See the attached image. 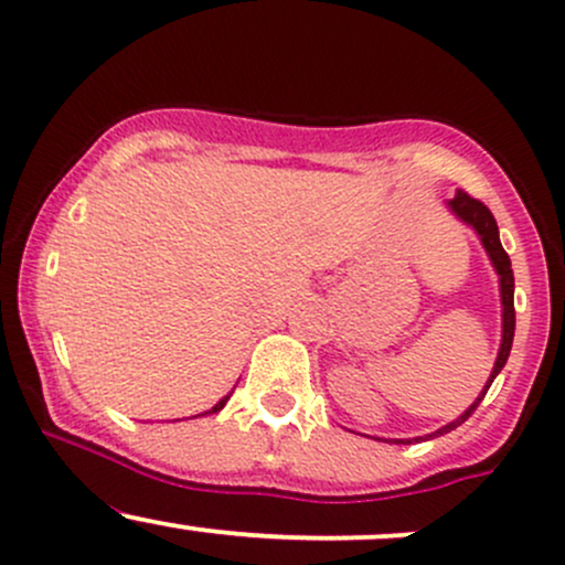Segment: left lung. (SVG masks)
Here are the masks:
<instances>
[{"mask_svg": "<svg viewBox=\"0 0 565 565\" xmlns=\"http://www.w3.org/2000/svg\"><path fill=\"white\" fill-rule=\"evenodd\" d=\"M450 209H454L456 216H461L467 225H472L477 235H480L482 246H486L488 257H491L495 273H499V281H501V306H504V332H501V349H499V356H495V364H493V373H491V381H488L486 392L475 399V405L469 407L467 413L461 415V418H456L454 424L443 426V429H437L429 437H439V434H448L454 431L456 426H461L463 420L469 418L477 411V405L482 402V396L488 394V388H491L493 377L501 373V367L507 364V359H510V349H512V338H514V276H512V263H510V254L504 252V246H501L499 241V225H495L491 209L486 206L482 201H477V198L469 195V192L463 190H456V198L448 203ZM420 439V437H418ZM411 443V439H407Z\"/></svg>", "mask_w": 565, "mask_h": 565, "instance_id": "1", "label": "left lung"}]
</instances>
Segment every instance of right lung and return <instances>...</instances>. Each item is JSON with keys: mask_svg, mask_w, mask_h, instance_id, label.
Wrapping results in <instances>:
<instances>
[{"mask_svg": "<svg viewBox=\"0 0 565 565\" xmlns=\"http://www.w3.org/2000/svg\"><path fill=\"white\" fill-rule=\"evenodd\" d=\"M227 399H231V396H225V399H220V402H216V405L212 407V411H209V413H216V411H222V407H225V402Z\"/></svg>", "mask_w": 565, "mask_h": 565, "instance_id": "right-lung-1", "label": "right lung"}]
</instances>
